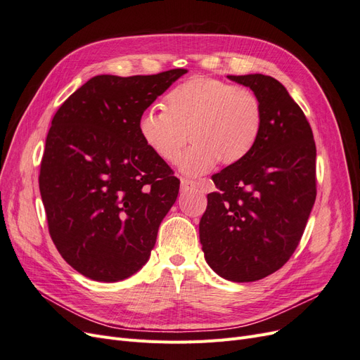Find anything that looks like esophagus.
Instances as JSON below:
<instances>
[{
	"mask_svg": "<svg viewBox=\"0 0 360 360\" xmlns=\"http://www.w3.org/2000/svg\"><path fill=\"white\" fill-rule=\"evenodd\" d=\"M180 184H181V192H188V191L193 189V188H195V184H197V183H195L193 180H188V179H181Z\"/></svg>",
	"mask_w": 360,
	"mask_h": 360,
	"instance_id": "1",
	"label": "esophagus"
}]
</instances>
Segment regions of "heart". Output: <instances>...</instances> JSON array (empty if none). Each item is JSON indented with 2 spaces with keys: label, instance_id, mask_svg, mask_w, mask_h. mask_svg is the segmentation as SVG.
<instances>
[{
  "label": "heart",
  "instance_id": "1",
  "mask_svg": "<svg viewBox=\"0 0 360 360\" xmlns=\"http://www.w3.org/2000/svg\"><path fill=\"white\" fill-rule=\"evenodd\" d=\"M162 110H148L139 117V136L167 165L179 162L189 139L193 146L180 160V169L188 176L207 172L217 160L222 165L240 162L263 127V108L252 90L205 76L172 89Z\"/></svg>",
  "mask_w": 360,
  "mask_h": 360
}]
</instances>
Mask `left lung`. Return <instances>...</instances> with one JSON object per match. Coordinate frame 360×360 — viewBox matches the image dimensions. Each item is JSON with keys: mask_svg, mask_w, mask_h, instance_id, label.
I'll return each mask as SVG.
<instances>
[{"mask_svg": "<svg viewBox=\"0 0 360 360\" xmlns=\"http://www.w3.org/2000/svg\"><path fill=\"white\" fill-rule=\"evenodd\" d=\"M249 86L263 108L250 153L214 174L200 221L204 257L233 282L263 279L296 250L317 197L312 129L287 89L261 73L228 76Z\"/></svg>", "mask_w": 360, "mask_h": 360, "instance_id": "8db88e82", "label": "left lung"}]
</instances>
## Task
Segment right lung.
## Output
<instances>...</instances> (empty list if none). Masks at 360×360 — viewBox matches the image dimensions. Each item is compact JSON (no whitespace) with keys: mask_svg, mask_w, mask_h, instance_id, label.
I'll use <instances>...</instances> for the list:
<instances>
[{"mask_svg":"<svg viewBox=\"0 0 360 360\" xmlns=\"http://www.w3.org/2000/svg\"><path fill=\"white\" fill-rule=\"evenodd\" d=\"M186 72L94 76L53 115L39 188L52 242L81 275L117 282L150 258L180 180L146 147L138 122Z\"/></svg>","mask_w":360,"mask_h":360,"instance_id":"right-lung-1","label":"right lung"}]
</instances>
